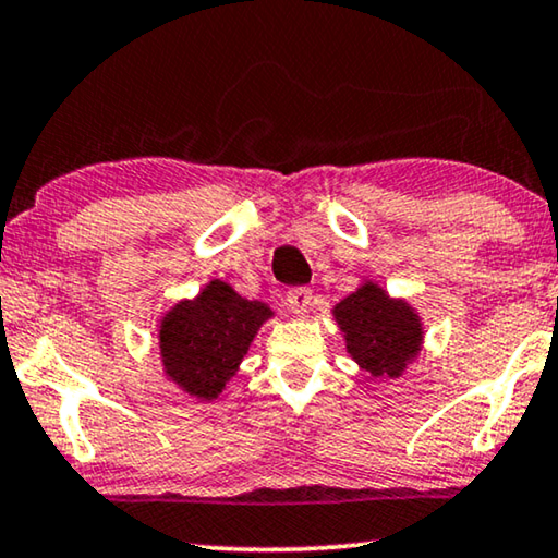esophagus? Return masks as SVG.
Returning <instances> with one entry per match:
<instances>
[{"label": "esophagus", "mask_w": 558, "mask_h": 558, "mask_svg": "<svg viewBox=\"0 0 558 558\" xmlns=\"http://www.w3.org/2000/svg\"><path fill=\"white\" fill-rule=\"evenodd\" d=\"M286 301H288V307H290V311H295V313H305L307 307H311L313 290H311V288H305V286H301V288H290V290H288V295H286Z\"/></svg>", "instance_id": "1"}]
</instances>
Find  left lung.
Here are the masks:
<instances>
[{"label": "left lung", "instance_id": "obj_1", "mask_svg": "<svg viewBox=\"0 0 558 558\" xmlns=\"http://www.w3.org/2000/svg\"><path fill=\"white\" fill-rule=\"evenodd\" d=\"M332 315L345 332L348 353L376 378H398L421 351L418 315L409 303L393 301L373 282L340 301Z\"/></svg>", "mask_w": 558, "mask_h": 558}]
</instances>
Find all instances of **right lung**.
<instances>
[{
  "label": "right lung",
  "instance_id": "obj_1",
  "mask_svg": "<svg viewBox=\"0 0 558 558\" xmlns=\"http://www.w3.org/2000/svg\"><path fill=\"white\" fill-rule=\"evenodd\" d=\"M270 315L265 303L245 301L228 282L213 280L195 301L174 305L162 318L165 373L190 396L213 401L235 376L257 328Z\"/></svg>",
  "mask_w": 558,
  "mask_h": 558
}]
</instances>
